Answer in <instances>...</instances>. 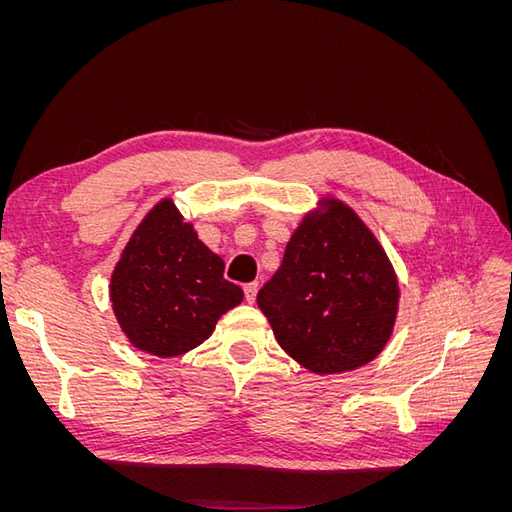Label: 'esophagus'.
<instances>
[{
    "instance_id": "34e87169",
    "label": "esophagus",
    "mask_w": 512,
    "mask_h": 512,
    "mask_svg": "<svg viewBox=\"0 0 512 512\" xmlns=\"http://www.w3.org/2000/svg\"><path fill=\"white\" fill-rule=\"evenodd\" d=\"M243 290H245V301H247V303H254V301H256V292H258V282L245 284Z\"/></svg>"
}]
</instances>
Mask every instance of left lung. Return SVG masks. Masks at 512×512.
<instances>
[{
  "instance_id": "1",
  "label": "left lung",
  "mask_w": 512,
  "mask_h": 512,
  "mask_svg": "<svg viewBox=\"0 0 512 512\" xmlns=\"http://www.w3.org/2000/svg\"><path fill=\"white\" fill-rule=\"evenodd\" d=\"M280 344L318 376L352 371L393 333L399 282L365 222L337 198H322L292 232L284 260L258 292Z\"/></svg>"
}]
</instances>
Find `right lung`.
I'll use <instances>...</instances> for the list:
<instances>
[{"mask_svg": "<svg viewBox=\"0 0 512 512\" xmlns=\"http://www.w3.org/2000/svg\"><path fill=\"white\" fill-rule=\"evenodd\" d=\"M241 301L243 290L224 277V260L198 239L170 198L136 226L111 275L123 335L160 359L203 344Z\"/></svg>", "mask_w": 512, "mask_h": 512, "instance_id": "add662e5", "label": "right lung"}]
</instances>
